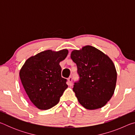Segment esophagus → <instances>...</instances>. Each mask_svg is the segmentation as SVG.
I'll return each instance as SVG.
<instances>
[{
	"instance_id": "esophagus-1",
	"label": "esophagus",
	"mask_w": 135,
	"mask_h": 135,
	"mask_svg": "<svg viewBox=\"0 0 135 135\" xmlns=\"http://www.w3.org/2000/svg\"><path fill=\"white\" fill-rule=\"evenodd\" d=\"M67 80H68V84H69V85H71V84H72V81H73L72 77H70L69 78H68Z\"/></svg>"
}]
</instances>
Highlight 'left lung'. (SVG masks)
<instances>
[{
	"label": "left lung",
	"mask_w": 135,
	"mask_h": 135,
	"mask_svg": "<svg viewBox=\"0 0 135 135\" xmlns=\"http://www.w3.org/2000/svg\"><path fill=\"white\" fill-rule=\"evenodd\" d=\"M71 58L76 64L80 77L73 89L79 103L90 110L105 105L113 97L117 81L111 59L89 45L73 51Z\"/></svg>",
	"instance_id": "8db88e82"
}]
</instances>
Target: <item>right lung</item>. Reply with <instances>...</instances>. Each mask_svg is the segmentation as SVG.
<instances>
[{"label": "right lung", "instance_id": "1", "mask_svg": "<svg viewBox=\"0 0 135 135\" xmlns=\"http://www.w3.org/2000/svg\"><path fill=\"white\" fill-rule=\"evenodd\" d=\"M67 49L47 50L30 57L20 71L25 91L32 103L46 110L58 103L68 88L67 79L61 77L59 62L67 57Z\"/></svg>", "mask_w": 135, "mask_h": 135}]
</instances>
